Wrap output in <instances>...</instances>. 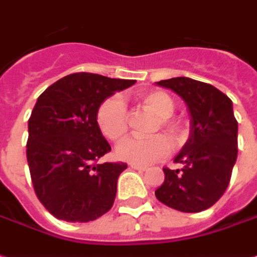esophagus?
<instances>
[{"label": "esophagus", "instance_id": "34e87169", "mask_svg": "<svg viewBox=\"0 0 257 257\" xmlns=\"http://www.w3.org/2000/svg\"><path fill=\"white\" fill-rule=\"evenodd\" d=\"M131 167H132L134 170H141V172H143V170H146V166L136 165V163H131Z\"/></svg>", "mask_w": 257, "mask_h": 257}]
</instances>
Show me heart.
<instances>
[{
    "label": "heart",
    "instance_id": "heart-1",
    "mask_svg": "<svg viewBox=\"0 0 257 257\" xmlns=\"http://www.w3.org/2000/svg\"><path fill=\"white\" fill-rule=\"evenodd\" d=\"M141 105L156 115L153 131L165 129L172 138L174 145H179L184 139V128L177 119L172 118L174 111V101L162 90L145 91L136 95ZM97 123L102 135L109 141L118 142L128 131V114L126 106L119 97L105 99L98 108ZM170 151V143L163 135H153L149 138H128L116 148V155L122 160L136 165H148L163 158Z\"/></svg>",
    "mask_w": 257,
    "mask_h": 257
}]
</instances>
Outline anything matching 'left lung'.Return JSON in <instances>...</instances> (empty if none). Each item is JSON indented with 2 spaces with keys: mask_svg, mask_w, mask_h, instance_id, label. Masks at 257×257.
<instances>
[{
  "mask_svg": "<svg viewBox=\"0 0 257 257\" xmlns=\"http://www.w3.org/2000/svg\"><path fill=\"white\" fill-rule=\"evenodd\" d=\"M156 84L170 88L186 102L190 136L174 158L183 167H165V181L155 195L170 208L200 212L222 197L238 158V122L232 101L214 85L188 77Z\"/></svg>",
  "mask_w": 257,
  "mask_h": 257,
  "instance_id": "obj_1",
  "label": "left lung"
}]
</instances>
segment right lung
<instances>
[{"instance_id": "add662e5", "label": "right lung", "mask_w": 257, "mask_h": 257, "mask_svg": "<svg viewBox=\"0 0 257 257\" xmlns=\"http://www.w3.org/2000/svg\"><path fill=\"white\" fill-rule=\"evenodd\" d=\"M135 83L74 73L39 95L28 121L26 159L35 193L53 216L90 222L111 209L128 165L97 163L111 152L97 114L108 97Z\"/></svg>"}]
</instances>
